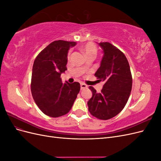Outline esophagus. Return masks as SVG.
Wrapping results in <instances>:
<instances>
[{"instance_id": "34e87169", "label": "esophagus", "mask_w": 161, "mask_h": 161, "mask_svg": "<svg viewBox=\"0 0 161 161\" xmlns=\"http://www.w3.org/2000/svg\"><path fill=\"white\" fill-rule=\"evenodd\" d=\"M86 88H87V85H86L83 83V82H82V83H80V89H81V90L84 89H86Z\"/></svg>"}]
</instances>
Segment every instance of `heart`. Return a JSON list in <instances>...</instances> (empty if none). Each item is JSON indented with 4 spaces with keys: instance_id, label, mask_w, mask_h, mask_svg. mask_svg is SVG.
Returning a JSON list of instances; mask_svg holds the SVG:
<instances>
[{
    "instance_id": "heart-1",
    "label": "heart",
    "mask_w": 161,
    "mask_h": 161,
    "mask_svg": "<svg viewBox=\"0 0 161 161\" xmlns=\"http://www.w3.org/2000/svg\"><path fill=\"white\" fill-rule=\"evenodd\" d=\"M81 50L83 52L85 56L87 57L89 56H95L97 54V49L95 44L92 43H86L85 45L81 47ZM85 69V66L82 67V69Z\"/></svg>"
}]
</instances>
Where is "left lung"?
Here are the masks:
<instances>
[{
    "instance_id": "obj_1",
    "label": "left lung",
    "mask_w": 161,
    "mask_h": 161,
    "mask_svg": "<svg viewBox=\"0 0 161 161\" xmlns=\"http://www.w3.org/2000/svg\"><path fill=\"white\" fill-rule=\"evenodd\" d=\"M99 45L104 54L95 76L105 84L100 92L89 86L92 96L87 104L92 116L107 120L120 113L127 103L132 77L128 61L122 52L109 42H101Z\"/></svg>"
}]
</instances>
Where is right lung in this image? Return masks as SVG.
Returning <instances> with one entry per match:
<instances>
[{
    "mask_svg": "<svg viewBox=\"0 0 161 161\" xmlns=\"http://www.w3.org/2000/svg\"><path fill=\"white\" fill-rule=\"evenodd\" d=\"M75 42L54 41L36 57L32 69L33 98L43 114L58 118L69 112L80 89L79 82L63 84L62 73L66 70L68 52Z\"/></svg>",
    "mask_w": 161,
    "mask_h": 161,
    "instance_id": "1",
    "label": "right lung"
}]
</instances>
